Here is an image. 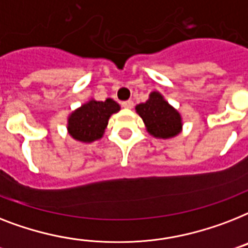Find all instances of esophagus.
<instances>
[{
  "instance_id": "obj_1",
  "label": "esophagus",
  "mask_w": 248,
  "mask_h": 248,
  "mask_svg": "<svg viewBox=\"0 0 248 248\" xmlns=\"http://www.w3.org/2000/svg\"><path fill=\"white\" fill-rule=\"evenodd\" d=\"M122 107L126 108V109H131V108L134 107V102H132V100H126V102L122 103Z\"/></svg>"
}]
</instances>
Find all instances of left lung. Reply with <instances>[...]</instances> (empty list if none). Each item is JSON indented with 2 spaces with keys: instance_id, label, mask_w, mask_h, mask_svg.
Segmentation results:
<instances>
[{
  "instance_id": "left-lung-1",
  "label": "left lung",
  "mask_w": 248,
  "mask_h": 248,
  "mask_svg": "<svg viewBox=\"0 0 248 248\" xmlns=\"http://www.w3.org/2000/svg\"><path fill=\"white\" fill-rule=\"evenodd\" d=\"M136 113L142 118L145 128L153 138L168 140L181 134L183 127L182 116L173 106H170L162 93L152 92L149 99L135 107Z\"/></svg>"
}]
</instances>
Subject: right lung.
<instances>
[{"mask_svg":"<svg viewBox=\"0 0 248 248\" xmlns=\"http://www.w3.org/2000/svg\"><path fill=\"white\" fill-rule=\"evenodd\" d=\"M120 109V104L110 98L104 102H98L92 98L68 114V135L76 141L84 144L96 141L103 138L110 116L117 113Z\"/></svg>","mask_w":248,"mask_h":248,"instance_id":"right-lung-1","label":"right lung"}]
</instances>
